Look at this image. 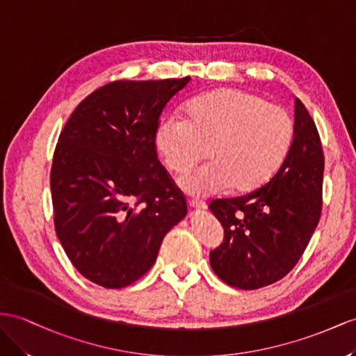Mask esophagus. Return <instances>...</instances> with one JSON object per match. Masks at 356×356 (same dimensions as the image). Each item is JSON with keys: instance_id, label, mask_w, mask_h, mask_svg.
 Listing matches in <instances>:
<instances>
[{"instance_id": "obj_1", "label": "esophagus", "mask_w": 356, "mask_h": 356, "mask_svg": "<svg viewBox=\"0 0 356 356\" xmlns=\"http://www.w3.org/2000/svg\"><path fill=\"white\" fill-rule=\"evenodd\" d=\"M188 204L194 209H206L207 207V204L204 202H202V200H197V198H189Z\"/></svg>"}]
</instances>
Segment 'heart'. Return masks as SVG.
Returning <instances> with one entry per match:
<instances>
[{"label": "heart", "mask_w": 356, "mask_h": 356, "mask_svg": "<svg viewBox=\"0 0 356 356\" xmlns=\"http://www.w3.org/2000/svg\"><path fill=\"white\" fill-rule=\"evenodd\" d=\"M291 140L293 120L284 108L241 90L198 96L188 104L185 118L165 117L156 129V147L177 175L206 149L209 162L180 180L194 195L259 188L286 158Z\"/></svg>", "instance_id": "heart-1"}]
</instances>
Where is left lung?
I'll list each match as a JSON object with an SVG mask.
<instances>
[{"label": "left lung", "instance_id": "1", "mask_svg": "<svg viewBox=\"0 0 356 356\" xmlns=\"http://www.w3.org/2000/svg\"><path fill=\"white\" fill-rule=\"evenodd\" d=\"M325 156L321 136L304 104L295 100L293 140L265 185L209 204L224 229L211 251V266L242 290L272 284L296 266L322 215Z\"/></svg>", "mask_w": 356, "mask_h": 356}]
</instances>
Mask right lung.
I'll use <instances>...</instances> for the list:
<instances>
[{"mask_svg":"<svg viewBox=\"0 0 356 356\" xmlns=\"http://www.w3.org/2000/svg\"><path fill=\"white\" fill-rule=\"evenodd\" d=\"M189 76L113 81L81 102L51 168L54 225L81 275L105 289L140 280L188 207L156 153L163 108Z\"/></svg>","mask_w":356,"mask_h":356,"instance_id":"right-lung-1","label":"right lung"}]
</instances>
